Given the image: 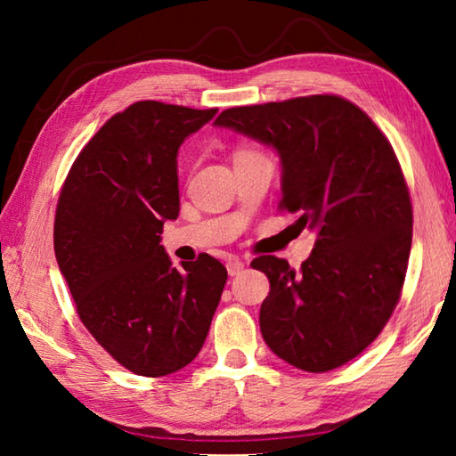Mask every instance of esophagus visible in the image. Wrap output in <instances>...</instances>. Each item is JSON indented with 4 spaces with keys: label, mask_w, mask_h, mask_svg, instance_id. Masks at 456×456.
I'll list each match as a JSON object with an SVG mask.
<instances>
[{
    "label": "esophagus",
    "mask_w": 456,
    "mask_h": 456,
    "mask_svg": "<svg viewBox=\"0 0 456 456\" xmlns=\"http://www.w3.org/2000/svg\"><path fill=\"white\" fill-rule=\"evenodd\" d=\"M243 267H245V264L239 257H231V259H227V272H229V275L233 277V275H239L243 272Z\"/></svg>",
    "instance_id": "obj_1"
}]
</instances>
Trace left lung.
Segmentation results:
<instances>
[{"label":"left lung","mask_w":456,"mask_h":456,"mask_svg":"<svg viewBox=\"0 0 456 456\" xmlns=\"http://www.w3.org/2000/svg\"><path fill=\"white\" fill-rule=\"evenodd\" d=\"M273 146L283 176L280 209L315 231L302 269L261 256L269 280L259 328L275 356L328 372L364 352L403 293L412 243V203L388 138L336 94L227 108L215 120Z\"/></svg>","instance_id":"8db88e82"}]
</instances>
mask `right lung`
<instances>
[{
  "label": "right lung",
  "instance_id": "right-lung-1",
  "mask_svg": "<svg viewBox=\"0 0 456 456\" xmlns=\"http://www.w3.org/2000/svg\"><path fill=\"white\" fill-rule=\"evenodd\" d=\"M217 108L141 100L90 138L61 184L53 251L86 330L138 376L191 364L203 348L227 269L207 253L173 265L160 245L179 217L176 152Z\"/></svg>",
  "mask_w": 456,
  "mask_h": 456
}]
</instances>
